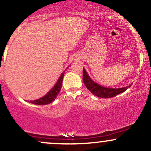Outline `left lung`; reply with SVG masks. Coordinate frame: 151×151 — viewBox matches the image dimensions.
Wrapping results in <instances>:
<instances>
[{"label":"left lung","instance_id":"8db88e82","mask_svg":"<svg viewBox=\"0 0 151 151\" xmlns=\"http://www.w3.org/2000/svg\"><path fill=\"white\" fill-rule=\"evenodd\" d=\"M83 81L86 88L93 95L97 96V97L103 98V99L114 97V96H117L118 94L124 92L131 86V85H129V86L124 87V88H110L103 87L92 81L84 68H83Z\"/></svg>","mask_w":151,"mask_h":151}]
</instances>
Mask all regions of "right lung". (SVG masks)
<instances>
[{
    "instance_id": "add662e5",
    "label": "right lung",
    "mask_w": 151,
    "mask_h": 151,
    "mask_svg": "<svg viewBox=\"0 0 151 151\" xmlns=\"http://www.w3.org/2000/svg\"><path fill=\"white\" fill-rule=\"evenodd\" d=\"M65 72L61 74L60 77L59 78L57 83H55V85L54 86L53 88H52L46 96H44L41 99H37L36 101H30L29 102L33 103L35 105H47L49 103H52L57 97L58 93H60L62 87V84H63V76H64Z\"/></svg>"
}]
</instances>
